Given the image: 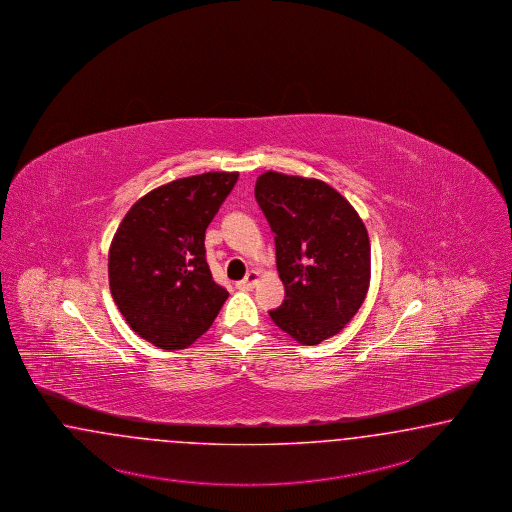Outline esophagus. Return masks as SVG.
Instances as JSON below:
<instances>
[{
	"label": "esophagus",
	"instance_id": "obj_1",
	"mask_svg": "<svg viewBox=\"0 0 512 512\" xmlns=\"http://www.w3.org/2000/svg\"><path fill=\"white\" fill-rule=\"evenodd\" d=\"M257 282H259V272L251 270V272H247V276L242 282H238V287L240 289H251Z\"/></svg>",
	"mask_w": 512,
	"mask_h": 512
}]
</instances>
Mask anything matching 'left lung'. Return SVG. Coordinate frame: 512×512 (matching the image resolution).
I'll list each match as a JSON object with an SVG mask.
<instances>
[{"instance_id": "obj_1", "label": "left lung", "mask_w": 512, "mask_h": 512, "mask_svg": "<svg viewBox=\"0 0 512 512\" xmlns=\"http://www.w3.org/2000/svg\"><path fill=\"white\" fill-rule=\"evenodd\" d=\"M255 198L276 242L285 287L270 318L300 344L314 346L344 329L371 282V242L352 204L319 179L265 172Z\"/></svg>"}]
</instances>
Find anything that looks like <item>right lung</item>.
I'll return each mask as SVG.
<instances>
[{
	"label": "right lung",
	"mask_w": 512,
	"mask_h": 512,
	"mask_svg": "<svg viewBox=\"0 0 512 512\" xmlns=\"http://www.w3.org/2000/svg\"><path fill=\"white\" fill-rule=\"evenodd\" d=\"M238 172L183 177L145 194L109 247V289L126 323L162 350H183L212 327L229 291L213 282L206 229Z\"/></svg>",
	"instance_id": "right-lung-1"
}]
</instances>
